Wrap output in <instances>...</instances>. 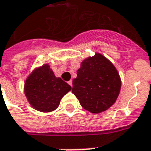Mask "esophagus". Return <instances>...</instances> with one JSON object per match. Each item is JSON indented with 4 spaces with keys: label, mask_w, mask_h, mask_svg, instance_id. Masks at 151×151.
I'll return each instance as SVG.
<instances>
[{
    "label": "esophagus",
    "mask_w": 151,
    "mask_h": 151,
    "mask_svg": "<svg viewBox=\"0 0 151 151\" xmlns=\"http://www.w3.org/2000/svg\"><path fill=\"white\" fill-rule=\"evenodd\" d=\"M68 84L70 85V86H73V81H72V80H70V81H68Z\"/></svg>",
    "instance_id": "obj_1"
}]
</instances>
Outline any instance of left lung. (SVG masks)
<instances>
[{
    "mask_svg": "<svg viewBox=\"0 0 151 151\" xmlns=\"http://www.w3.org/2000/svg\"><path fill=\"white\" fill-rule=\"evenodd\" d=\"M73 80L72 92L85 110L99 114L115 102L121 79L114 65L101 53L85 59Z\"/></svg>",
    "mask_w": 151,
    "mask_h": 151,
    "instance_id": "left-lung-1",
    "label": "left lung"
}]
</instances>
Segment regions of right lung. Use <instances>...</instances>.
Wrapping results in <instances>:
<instances>
[{
  "label": "right lung",
  "instance_id": "1",
  "mask_svg": "<svg viewBox=\"0 0 151 151\" xmlns=\"http://www.w3.org/2000/svg\"><path fill=\"white\" fill-rule=\"evenodd\" d=\"M70 90V85L61 78H56L47 64L34 70L24 83V93L28 101L41 112L56 110L62 97Z\"/></svg>",
  "mask_w": 151,
  "mask_h": 151
}]
</instances>
